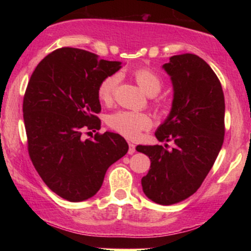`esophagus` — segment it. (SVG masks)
<instances>
[{
	"instance_id": "obj_1",
	"label": "esophagus",
	"mask_w": 251,
	"mask_h": 251,
	"mask_svg": "<svg viewBox=\"0 0 251 251\" xmlns=\"http://www.w3.org/2000/svg\"><path fill=\"white\" fill-rule=\"evenodd\" d=\"M135 152V145L132 143H128V153L133 154Z\"/></svg>"
}]
</instances>
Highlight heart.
Instances as JSON below:
<instances>
[{
	"mask_svg": "<svg viewBox=\"0 0 251 251\" xmlns=\"http://www.w3.org/2000/svg\"><path fill=\"white\" fill-rule=\"evenodd\" d=\"M132 75L135 79L140 88L149 96H154L160 91L163 86L162 77L154 71L148 67H140L133 71ZM119 77L117 74H109L102 77L98 85V98L100 101L108 103L112 101L116 92ZM155 105L163 107L165 102L163 100H157ZM108 126L118 133L125 135L129 139H135L144 129H148L151 126V119L148 114L137 113L129 111H118L107 118Z\"/></svg>",
	"mask_w": 251,
	"mask_h": 251,
	"instance_id": "b5f03b06",
	"label": "heart"
}]
</instances>
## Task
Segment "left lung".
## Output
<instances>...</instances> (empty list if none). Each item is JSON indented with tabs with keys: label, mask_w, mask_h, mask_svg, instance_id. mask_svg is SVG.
Listing matches in <instances>:
<instances>
[{
	"label": "left lung",
	"mask_w": 251,
	"mask_h": 251,
	"mask_svg": "<svg viewBox=\"0 0 251 251\" xmlns=\"http://www.w3.org/2000/svg\"><path fill=\"white\" fill-rule=\"evenodd\" d=\"M174 85L168 119L155 131L159 142L174 144L137 146L151 159L142 179L151 201L171 205L194 195L208 176L224 140V94L211 67L195 54L170 57L163 66Z\"/></svg>",
	"instance_id": "obj_1"
}]
</instances>
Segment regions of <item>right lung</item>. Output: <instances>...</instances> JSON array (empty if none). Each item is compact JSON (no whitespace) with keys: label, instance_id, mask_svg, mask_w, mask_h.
Returning <instances> with one entry per match:
<instances>
[{"label":"right lung","instance_id":"add662e5","mask_svg":"<svg viewBox=\"0 0 251 251\" xmlns=\"http://www.w3.org/2000/svg\"><path fill=\"white\" fill-rule=\"evenodd\" d=\"M119 61L63 47L40 61L24 97L28 153L37 174L63 200L81 201L101 188L106 171L128 151L120 134L100 128L98 85L119 71Z\"/></svg>","mask_w":251,"mask_h":251}]
</instances>
